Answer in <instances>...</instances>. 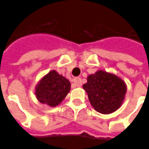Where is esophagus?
<instances>
[{
  "mask_svg": "<svg viewBox=\"0 0 149 149\" xmlns=\"http://www.w3.org/2000/svg\"><path fill=\"white\" fill-rule=\"evenodd\" d=\"M82 84V80H81V78L76 77L74 79V84H73V86H77V87H79L81 86Z\"/></svg>",
  "mask_w": 149,
  "mask_h": 149,
  "instance_id": "obj_1",
  "label": "esophagus"
}]
</instances>
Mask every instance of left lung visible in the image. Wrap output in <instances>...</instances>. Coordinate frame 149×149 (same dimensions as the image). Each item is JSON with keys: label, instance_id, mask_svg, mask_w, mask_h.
I'll return each mask as SVG.
<instances>
[{"label": "left lung", "instance_id": "1", "mask_svg": "<svg viewBox=\"0 0 149 149\" xmlns=\"http://www.w3.org/2000/svg\"><path fill=\"white\" fill-rule=\"evenodd\" d=\"M83 88L88 94L91 105L104 114L116 111L121 106L127 89L120 78L103 70L89 75Z\"/></svg>", "mask_w": 149, "mask_h": 149}]
</instances>
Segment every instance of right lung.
Returning <instances> with one entry per match:
<instances>
[{
    "label": "right lung",
    "mask_w": 149,
    "mask_h": 149,
    "mask_svg": "<svg viewBox=\"0 0 149 149\" xmlns=\"http://www.w3.org/2000/svg\"><path fill=\"white\" fill-rule=\"evenodd\" d=\"M70 90V81L55 70H52L39 82L36 88V95L40 103L54 107L65 98Z\"/></svg>",
    "instance_id": "1"
}]
</instances>
